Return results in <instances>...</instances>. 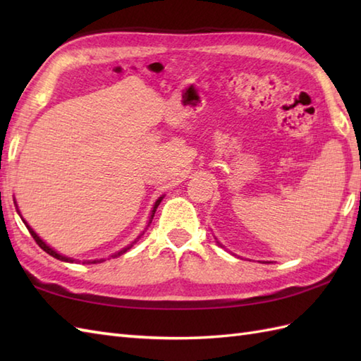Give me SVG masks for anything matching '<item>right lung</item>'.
<instances>
[{
    "instance_id": "obj_1",
    "label": "right lung",
    "mask_w": 361,
    "mask_h": 361,
    "mask_svg": "<svg viewBox=\"0 0 361 361\" xmlns=\"http://www.w3.org/2000/svg\"><path fill=\"white\" fill-rule=\"evenodd\" d=\"M161 200H163V197H159L158 198V200H157V203H155V206H153V211H152V219H153V216H155V211H157V208H158V204L161 203ZM23 221H25V220H23ZM152 221V220H150ZM25 225L27 226V229H29V233H30V235H32L34 237V240L37 242V245H38V247H40L43 251H46V252H48V255H51L52 257H56V259H60V260H65V262H74V260L73 259H70V257H65V256H62V255H59V252L57 251H54L52 248H49L48 247V245H46L42 239H40V237H38L35 233H34V229L32 228H30L27 224H26V221H25ZM130 248V247H128ZM128 248H124V250H122V251H119V252H116V255H114V256H121L122 255V252H126ZM96 262H101V260H91V262H88V264H96Z\"/></svg>"
}]
</instances>
